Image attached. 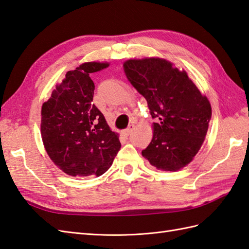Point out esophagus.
I'll return each instance as SVG.
<instances>
[{
  "instance_id": "34e87169",
  "label": "esophagus",
  "mask_w": 249,
  "mask_h": 249,
  "mask_svg": "<svg viewBox=\"0 0 249 249\" xmlns=\"http://www.w3.org/2000/svg\"><path fill=\"white\" fill-rule=\"evenodd\" d=\"M134 128H135V125L134 124H130L129 126H128V129H125L124 131H123V134L124 135V136H129L130 134H131V132L134 130Z\"/></svg>"
}]
</instances>
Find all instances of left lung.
<instances>
[{"label":"left lung","mask_w":249,"mask_h":249,"mask_svg":"<svg viewBox=\"0 0 249 249\" xmlns=\"http://www.w3.org/2000/svg\"><path fill=\"white\" fill-rule=\"evenodd\" d=\"M126 78L148 102L152 141L142 156L163 171H178L201 149L211 118V106L184 70L166 59L151 57L124 62Z\"/></svg>","instance_id":"1"}]
</instances>
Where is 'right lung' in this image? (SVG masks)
Returning a JSON list of instances; mask_svg holds the SVG:
<instances>
[{
	"label": "right lung",
	"mask_w": 249,
	"mask_h": 249,
	"mask_svg": "<svg viewBox=\"0 0 249 249\" xmlns=\"http://www.w3.org/2000/svg\"><path fill=\"white\" fill-rule=\"evenodd\" d=\"M107 62H84L69 71L42 106L41 137L47 155L71 177H100L108 170L121 144L93 104L89 75Z\"/></svg>",
	"instance_id": "add662e5"
}]
</instances>
